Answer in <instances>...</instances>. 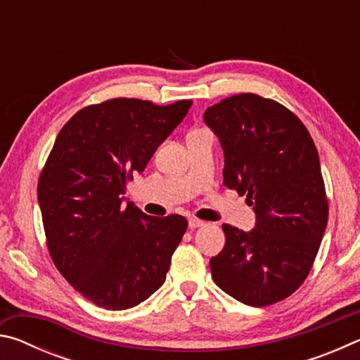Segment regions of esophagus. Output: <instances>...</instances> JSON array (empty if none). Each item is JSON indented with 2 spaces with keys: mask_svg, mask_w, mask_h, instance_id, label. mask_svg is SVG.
Here are the masks:
<instances>
[{
  "mask_svg": "<svg viewBox=\"0 0 360 360\" xmlns=\"http://www.w3.org/2000/svg\"><path fill=\"white\" fill-rule=\"evenodd\" d=\"M205 222L200 221V219L195 217H188V229H197V227H203Z\"/></svg>",
  "mask_w": 360,
  "mask_h": 360,
  "instance_id": "34e87169",
  "label": "esophagus"
}]
</instances>
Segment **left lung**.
Segmentation results:
<instances>
[{"instance_id":"8db88e82","label":"left lung","mask_w":360,"mask_h":360,"mask_svg":"<svg viewBox=\"0 0 360 360\" xmlns=\"http://www.w3.org/2000/svg\"><path fill=\"white\" fill-rule=\"evenodd\" d=\"M203 117L222 146L224 184L255 212L249 231L222 225L212 279L249 307L273 304L307 279L327 227L318 149L294 112L254 94L225 98Z\"/></svg>"}]
</instances>
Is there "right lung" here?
<instances>
[{
    "instance_id": "obj_1",
    "label": "right lung",
    "mask_w": 360,
    "mask_h": 360,
    "mask_svg": "<svg viewBox=\"0 0 360 360\" xmlns=\"http://www.w3.org/2000/svg\"><path fill=\"white\" fill-rule=\"evenodd\" d=\"M191 106L108 100L76 112L53 143L38 182L47 248L66 281L96 307L133 308L165 283L186 217L148 216L125 206L124 193Z\"/></svg>"
}]
</instances>
